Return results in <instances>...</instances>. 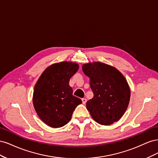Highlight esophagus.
<instances>
[{"instance_id": "1", "label": "esophagus", "mask_w": 158, "mask_h": 158, "mask_svg": "<svg viewBox=\"0 0 158 158\" xmlns=\"http://www.w3.org/2000/svg\"><path fill=\"white\" fill-rule=\"evenodd\" d=\"M82 103L84 104V105H85V103H86V102H87V99H85V98H83V99H82Z\"/></svg>"}]
</instances>
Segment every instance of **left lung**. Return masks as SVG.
Wrapping results in <instances>:
<instances>
[{
    "instance_id": "1",
    "label": "left lung",
    "mask_w": 158,
    "mask_h": 158,
    "mask_svg": "<svg viewBox=\"0 0 158 158\" xmlns=\"http://www.w3.org/2000/svg\"><path fill=\"white\" fill-rule=\"evenodd\" d=\"M89 78L94 98L86 107L94 120L102 125H110L120 119L128 106L131 89L126 78L115 67L93 62L82 65Z\"/></svg>"
}]
</instances>
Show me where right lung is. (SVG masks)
<instances>
[{
  "instance_id": "right-lung-1",
  "label": "right lung",
  "mask_w": 158,
  "mask_h": 158,
  "mask_svg": "<svg viewBox=\"0 0 158 158\" xmlns=\"http://www.w3.org/2000/svg\"><path fill=\"white\" fill-rule=\"evenodd\" d=\"M79 69L76 63L63 61L49 66L34 86L33 105L41 120L52 128L66 125L82 100L73 95L69 80Z\"/></svg>"
}]
</instances>
